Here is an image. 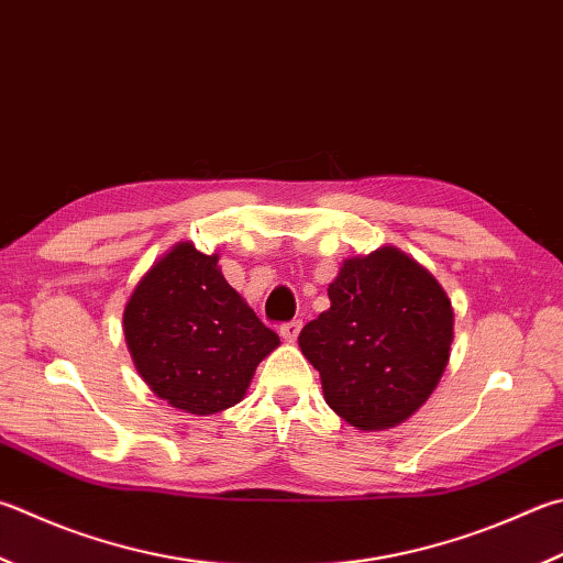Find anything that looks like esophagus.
Segmentation results:
<instances>
[{
    "label": "esophagus",
    "instance_id": "34e87169",
    "mask_svg": "<svg viewBox=\"0 0 563 563\" xmlns=\"http://www.w3.org/2000/svg\"><path fill=\"white\" fill-rule=\"evenodd\" d=\"M300 330H302V322L300 320H292V322H285L283 327H280V336L285 342H295L298 340V334H300Z\"/></svg>",
    "mask_w": 563,
    "mask_h": 563
}]
</instances>
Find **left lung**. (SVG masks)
Returning a JSON list of instances; mask_svg holds the SVG:
<instances>
[{
	"label": "left lung",
	"mask_w": 563,
	"mask_h": 563,
	"mask_svg": "<svg viewBox=\"0 0 563 563\" xmlns=\"http://www.w3.org/2000/svg\"><path fill=\"white\" fill-rule=\"evenodd\" d=\"M327 295L330 310L298 336L327 406L360 431L408 421L451 360L455 314L443 285L411 255L382 246L346 258Z\"/></svg>",
	"instance_id": "left-lung-1"
}]
</instances>
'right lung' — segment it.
Returning <instances> with one entry per match:
<instances>
[{
	"label": "right lung",
	"instance_id": "obj_1",
	"mask_svg": "<svg viewBox=\"0 0 563 563\" xmlns=\"http://www.w3.org/2000/svg\"><path fill=\"white\" fill-rule=\"evenodd\" d=\"M122 332L152 394L184 413L239 404L265 356L280 344L219 268V253L179 241L137 280Z\"/></svg>",
	"mask_w": 563,
	"mask_h": 563
}]
</instances>
